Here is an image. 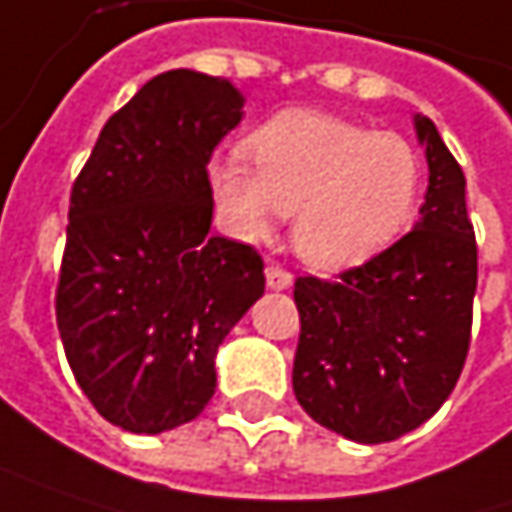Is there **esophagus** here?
I'll return each instance as SVG.
<instances>
[{
	"instance_id": "34e87169",
	"label": "esophagus",
	"mask_w": 512,
	"mask_h": 512,
	"mask_svg": "<svg viewBox=\"0 0 512 512\" xmlns=\"http://www.w3.org/2000/svg\"><path fill=\"white\" fill-rule=\"evenodd\" d=\"M265 279H268V288H271V291H285V288H291V282H294V276L288 274L282 265H276V262H268Z\"/></svg>"
}]
</instances>
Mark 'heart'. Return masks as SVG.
Wrapping results in <instances>:
<instances>
[{"instance_id":"b5f03b06","label":"heart","mask_w":512,"mask_h":512,"mask_svg":"<svg viewBox=\"0 0 512 512\" xmlns=\"http://www.w3.org/2000/svg\"><path fill=\"white\" fill-rule=\"evenodd\" d=\"M247 154L209 165V189L241 238H268L291 215L297 253L323 271L361 265L411 224L420 151L393 130L326 110H285L247 139Z\"/></svg>"}]
</instances>
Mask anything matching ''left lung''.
I'll return each mask as SVG.
<instances>
[{
	"mask_svg": "<svg viewBox=\"0 0 512 512\" xmlns=\"http://www.w3.org/2000/svg\"><path fill=\"white\" fill-rule=\"evenodd\" d=\"M414 128L428 163L414 230L332 282H294V396L311 420L367 446L431 420L469 352L478 247L466 177L428 116Z\"/></svg>",
	"mask_w": 512,
	"mask_h": 512,
	"instance_id": "1",
	"label": "left lung"
}]
</instances>
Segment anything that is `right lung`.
Listing matches in <instances>:
<instances>
[{
  "label": "right lung",
  "mask_w": 512,
  "mask_h": 512,
  "mask_svg": "<svg viewBox=\"0 0 512 512\" xmlns=\"http://www.w3.org/2000/svg\"><path fill=\"white\" fill-rule=\"evenodd\" d=\"M241 107L224 78L163 72L107 119L72 186L57 329L95 411L133 434L201 414L218 347L265 294L259 253L209 236L206 165Z\"/></svg>",
  "instance_id": "right-lung-1"
}]
</instances>
